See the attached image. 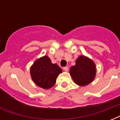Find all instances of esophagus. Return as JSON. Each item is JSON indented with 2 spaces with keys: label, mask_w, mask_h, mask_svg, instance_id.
<instances>
[{
  "label": "esophagus",
  "mask_w": 120,
  "mask_h": 120,
  "mask_svg": "<svg viewBox=\"0 0 120 120\" xmlns=\"http://www.w3.org/2000/svg\"><path fill=\"white\" fill-rule=\"evenodd\" d=\"M63 69H64V71H65V72H67V71H69V67H65L63 68Z\"/></svg>",
  "instance_id": "esophagus-1"
}]
</instances>
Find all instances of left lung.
<instances>
[{
    "label": "left lung",
    "instance_id": "obj_1",
    "mask_svg": "<svg viewBox=\"0 0 120 120\" xmlns=\"http://www.w3.org/2000/svg\"><path fill=\"white\" fill-rule=\"evenodd\" d=\"M70 74L74 83L85 86L91 83L96 75V66L92 59L81 55L76 59L75 65L70 69Z\"/></svg>",
    "mask_w": 120,
    "mask_h": 120
}]
</instances>
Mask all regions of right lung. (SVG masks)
Returning a JSON list of instances; mask_svg holds the SVG:
<instances>
[{
    "label": "right lung",
    "mask_w": 120,
    "mask_h": 120,
    "mask_svg": "<svg viewBox=\"0 0 120 120\" xmlns=\"http://www.w3.org/2000/svg\"><path fill=\"white\" fill-rule=\"evenodd\" d=\"M62 69L53 64L48 56H43L35 61L30 69L33 82L45 90L51 88L56 83V79L62 73Z\"/></svg>",
    "instance_id": "obj_1"
}]
</instances>
